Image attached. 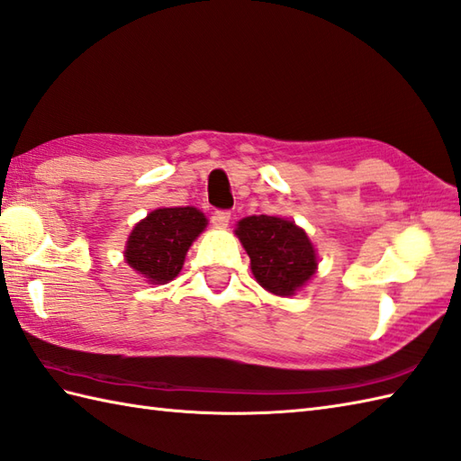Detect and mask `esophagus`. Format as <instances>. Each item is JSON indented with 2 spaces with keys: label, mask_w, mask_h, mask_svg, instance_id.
<instances>
[{
  "label": "esophagus",
  "mask_w": 461,
  "mask_h": 461,
  "mask_svg": "<svg viewBox=\"0 0 461 461\" xmlns=\"http://www.w3.org/2000/svg\"><path fill=\"white\" fill-rule=\"evenodd\" d=\"M212 223L216 228H226L228 223H230V220H231V213L228 212V210H216L212 213Z\"/></svg>",
  "instance_id": "1"
}]
</instances>
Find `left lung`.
<instances>
[{"label": "left lung", "mask_w": 461, "mask_h": 461, "mask_svg": "<svg viewBox=\"0 0 461 461\" xmlns=\"http://www.w3.org/2000/svg\"><path fill=\"white\" fill-rule=\"evenodd\" d=\"M235 233L249 255L257 283L273 294H294L316 271L312 243L294 221L249 216L238 223Z\"/></svg>", "instance_id": "left-lung-1"}]
</instances>
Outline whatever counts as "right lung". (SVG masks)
I'll return each mask as SVG.
<instances>
[{
  "instance_id": "obj_1",
  "label": "right lung",
  "mask_w": 461,
  "mask_h": 461,
  "mask_svg": "<svg viewBox=\"0 0 461 461\" xmlns=\"http://www.w3.org/2000/svg\"><path fill=\"white\" fill-rule=\"evenodd\" d=\"M204 228V213L196 208H158L131 231L125 259L151 283H168L180 273L188 248Z\"/></svg>"
}]
</instances>
